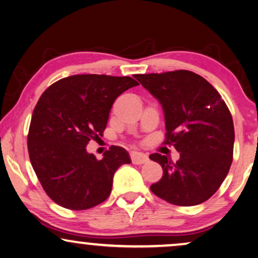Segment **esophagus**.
<instances>
[{
    "label": "esophagus",
    "instance_id": "1",
    "mask_svg": "<svg viewBox=\"0 0 258 258\" xmlns=\"http://www.w3.org/2000/svg\"><path fill=\"white\" fill-rule=\"evenodd\" d=\"M148 156L145 154H142V152H132V162L134 164H143L148 162Z\"/></svg>",
    "mask_w": 258,
    "mask_h": 258
}]
</instances>
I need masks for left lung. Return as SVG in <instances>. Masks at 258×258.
Returning <instances> with one entry per match:
<instances>
[{
	"instance_id": "obj_1",
	"label": "left lung",
	"mask_w": 258,
	"mask_h": 258,
	"mask_svg": "<svg viewBox=\"0 0 258 258\" xmlns=\"http://www.w3.org/2000/svg\"><path fill=\"white\" fill-rule=\"evenodd\" d=\"M136 79L162 104L166 144L180 157L175 163L160 154L163 177L150 186L152 193L178 206H196L210 199L233 160L234 124L218 91L191 71L136 74Z\"/></svg>"
}]
</instances>
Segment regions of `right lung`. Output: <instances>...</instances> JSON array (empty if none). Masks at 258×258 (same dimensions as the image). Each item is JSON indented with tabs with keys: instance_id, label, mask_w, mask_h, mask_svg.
<instances>
[{
	"instance_id": "obj_1",
	"label": "right lung",
	"mask_w": 258,
	"mask_h": 258,
	"mask_svg": "<svg viewBox=\"0 0 258 258\" xmlns=\"http://www.w3.org/2000/svg\"><path fill=\"white\" fill-rule=\"evenodd\" d=\"M138 83L130 77L78 74L51 85L33 109L28 135L31 165L48 197L67 210H88L109 197L115 171L130 164L111 147L101 160L86 150L102 136L115 99Z\"/></svg>"
}]
</instances>
